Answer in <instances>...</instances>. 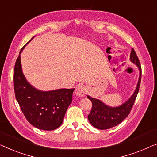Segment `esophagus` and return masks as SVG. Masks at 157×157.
<instances>
[{
    "label": "esophagus",
    "mask_w": 157,
    "mask_h": 157,
    "mask_svg": "<svg viewBox=\"0 0 157 157\" xmlns=\"http://www.w3.org/2000/svg\"><path fill=\"white\" fill-rule=\"evenodd\" d=\"M86 88L82 84L77 85L75 90V94L78 97H84L86 94Z\"/></svg>",
    "instance_id": "esophagus-1"
}]
</instances>
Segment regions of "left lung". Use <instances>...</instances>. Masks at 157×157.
Returning a JSON list of instances; mask_svg holds the SVG:
<instances>
[{"label": "left lung", "instance_id": "obj_1", "mask_svg": "<svg viewBox=\"0 0 157 157\" xmlns=\"http://www.w3.org/2000/svg\"><path fill=\"white\" fill-rule=\"evenodd\" d=\"M130 59L133 63L136 64L139 67L140 74L136 89L132 96L127 100L126 103L118 107L112 108L106 105L99 100L87 96L88 99L91 100L92 104H93L91 111L87 117H88L90 123L96 128L100 129V130H105V129H109L117 126L128 116L132 109L137 94L139 93L141 80V67L136 53L133 49H131Z\"/></svg>", "mask_w": 157, "mask_h": 157}]
</instances>
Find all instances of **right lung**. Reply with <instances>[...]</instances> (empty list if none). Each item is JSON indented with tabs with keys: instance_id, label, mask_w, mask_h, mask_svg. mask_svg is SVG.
Listing matches in <instances>:
<instances>
[{
	"instance_id": "obj_1",
	"label": "right lung",
	"mask_w": 157,
	"mask_h": 157,
	"mask_svg": "<svg viewBox=\"0 0 157 157\" xmlns=\"http://www.w3.org/2000/svg\"><path fill=\"white\" fill-rule=\"evenodd\" d=\"M13 83L16 99L26 120L32 126L45 131L54 130L61 126L67 110L72 101L74 88L47 92L34 88L27 82L23 74L20 55L14 67Z\"/></svg>"
}]
</instances>
